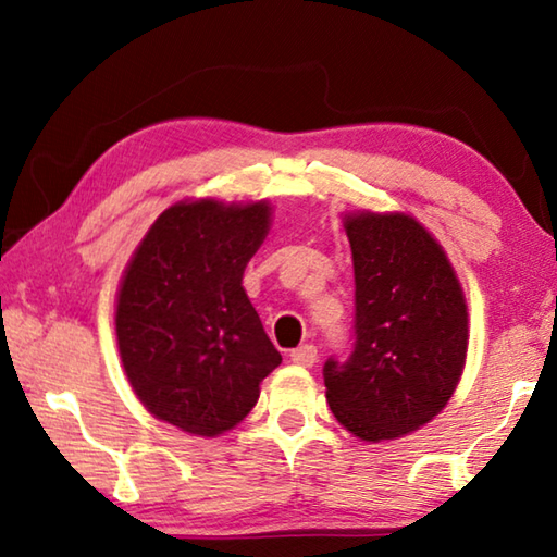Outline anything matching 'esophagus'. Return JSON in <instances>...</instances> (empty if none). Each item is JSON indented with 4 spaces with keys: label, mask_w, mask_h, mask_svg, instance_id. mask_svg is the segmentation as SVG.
I'll list each match as a JSON object with an SVG mask.
<instances>
[{
    "label": "esophagus",
    "mask_w": 557,
    "mask_h": 557,
    "mask_svg": "<svg viewBox=\"0 0 557 557\" xmlns=\"http://www.w3.org/2000/svg\"><path fill=\"white\" fill-rule=\"evenodd\" d=\"M289 361L297 363V366H305V369H312V366L317 363V348L312 344L299 346L289 354Z\"/></svg>",
    "instance_id": "34e87169"
}]
</instances>
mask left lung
<instances>
[{
    "label": "left lung",
    "instance_id": "obj_1",
    "mask_svg": "<svg viewBox=\"0 0 557 557\" xmlns=\"http://www.w3.org/2000/svg\"><path fill=\"white\" fill-rule=\"evenodd\" d=\"M356 344L324 363L326 403L363 442L398 440L445 410L467 363L469 312L445 248L410 213L344 215Z\"/></svg>",
    "mask_w": 557,
    "mask_h": 557
}]
</instances>
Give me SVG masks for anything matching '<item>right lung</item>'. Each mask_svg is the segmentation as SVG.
Wrapping results in <instances>:
<instances>
[{
    "label": "right lung",
    "instance_id": "obj_1",
    "mask_svg": "<svg viewBox=\"0 0 557 557\" xmlns=\"http://www.w3.org/2000/svg\"><path fill=\"white\" fill-rule=\"evenodd\" d=\"M272 203L184 199L159 213L122 272L115 334L132 391L157 420L219 437L248 418L282 356L243 289Z\"/></svg>",
    "mask_w": 557,
    "mask_h": 557
}]
</instances>
